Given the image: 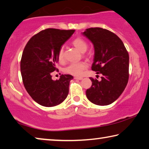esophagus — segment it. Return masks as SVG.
I'll list each match as a JSON object with an SVG mask.
<instances>
[{"instance_id":"1","label":"esophagus","mask_w":149,"mask_h":149,"mask_svg":"<svg viewBox=\"0 0 149 149\" xmlns=\"http://www.w3.org/2000/svg\"><path fill=\"white\" fill-rule=\"evenodd\" d=\"M74 79H77V80H82V77H74Z\"/></svg>"}]
</instances>
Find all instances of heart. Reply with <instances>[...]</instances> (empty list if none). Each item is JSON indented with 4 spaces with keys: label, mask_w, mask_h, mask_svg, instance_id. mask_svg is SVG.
I'll list each match as a JSON object with an SVG mask.
<instances>
[{
    "label": "heart",
    "mask_w": 149,
    "mask_h": 149,
    "mask_svg": "<svg viewBox=\"0 0 149 149\" xmlns=\"http://www.w3.org/2000/svg\"><path fill=\"white\" fill-rule=\"evenodd\" d=\"M72 45L79 50L80 52H86L88 48V44L85 40L82 38L77 37L72 40ZM58 60L59 62H63L64 61V49L61 47L58 52ZM87 68V65L84 62H79V63H72L68 65L67 67L64 68V71L68 74L74 75V76H79L81 75L82 72Z\"/></svg>",
    "instance_id": "1"
}]
</instances>
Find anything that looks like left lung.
<instances>
[{
    "label": "left lung",
    "mask_w": 149,
    "mask_h": 149,
    "mask_svg": "<svg viewBox=\"0 0 149 149\" xmlns=\"http://www.w3.org/2000/svg\"><path fill=\"white\" fill-rule=\"evenodd\" d=\"M93 42L95 56L92 70L102 74L101 81L90 77L92 86L86 91L93 104L104 106L120 97L129 81V56L123 41L109 30L95 27L82 33Z\"/></svg>",
    "instance_id": "left-lung-1"
}]
</instances>
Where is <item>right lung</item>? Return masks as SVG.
<instances>
[{
    "instance_id": "1",
    "label": "right lung",
    "mask_w": 149,
    "mask_h": 149,
    "mask_svg": "<svg viewBox=\"0 0 149 149\" xmlns=\"http://www.w3.org/2000/svg\"><path fill=\"white\" fill-rule=\"evenodd\" d=\"M74 30L47 29L34 35L25 46L20 61V71L24 88L32 98L47 107L63 102L68 94L73 77L62 74L59 80L52 79L57 70L58 52Z\"/></svg>"
}]
</instances>
